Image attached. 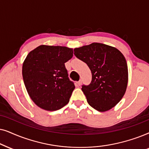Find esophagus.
I'll return each mask as SVG.
<instances>
[{
	"mask_svg": "<svg viewBox=\"0 0 149 149\" xmlns=\"http://www.w3.org/2000/svg\"><path fill=\"white\" fill-rule=\"evenodd\" d=\"M81 84H82V80H79L78 82H77V84H78V86H80Z\"/></svg>",
	"mask_w": 149,
	"mask_h": 149,
	"instance_id": "1",
	"label": "esophagus"
}]
</instances>
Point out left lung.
Masks as SVG:
<instances>
[{
    "label": "left lung",
    "instance_id": "obj_1",
    "mask_svg": "<svg viewBox=\"0 0 149 149\" xmlns=\"http://www.w3.org/2000/svg\"><path fill=\"white\" fill-rule=\"evenodd\" d=\"M74 54L92 73L90 84L82 86L88 104L100 112L110 110L121 100L127 86L128 69L123 54L100 43L75 48Z\"/></svg>",
    "mask_w": 149,
    "mask_h": 149
}]
</instances>
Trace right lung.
<instances>
[{"label": "right lung", "instance_id": "right-lung-1", "mask_svg": "<svg viewBox=\"0 0 149 149\" xmlns=\"http://www.w3.org/2000/svg\"><path fill=\"white\" fill-rule=\"evenodd\" d=\"M73 49L39 45L30 52L22 65L26 88L33 102L43 110L54 111L69 102L75 85L69 80L65 63Z\"/></svg>", "mask_w": 149, "mask_h": 149}]
</instances>
